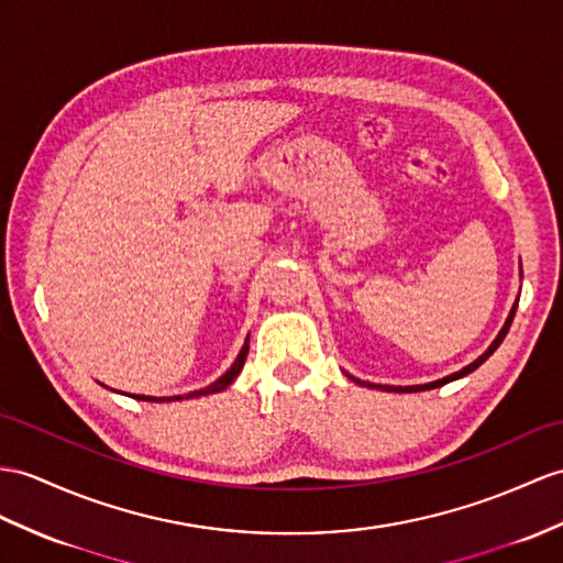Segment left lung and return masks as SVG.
Instances as JSON below:
<instances>
[{"label": "left lung", "instance_id": "1", "mask_svg": "<svg viewBox=\"0 0 563 563\" xmlns=\"http://www.w3.org/2000/svg\"><path fill=\"white\" fill-rule=\"evenodd\" d=\"M516 308H518V300L514 303V308H511V312H509V318H506V322H504V327H501V332L497 334V339L492 341V346L479 355L477 361H473L471 365H465L463 369H459V373H454V375H449V377H442V379H437V382H430V385H416V387H382V385H369V382H361V379H355V377H351L353 382H358V385H365V387H369V389H385V391H404V394H408V391H424V389H437V387H442V385H446V382H454V379H459V377H465V375H471L473 369H477L479 365H483L492 353H495L497 349H499V344L504 341V336L509 334V327H511V322H514V314H516Z\"/></svg>", "mask_w": 563, "mask_h": 563}]
</instances>
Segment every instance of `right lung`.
Wrapping results in <instances>:
<instances>
[{
  "instance_id": "add662e5",
  "label": "right lung",
  "mask_w": 563,
  "mask_h": 563,
  "mask_svg": "<svg viewBox=\"0 0 563 563\" xmlns=\"http://www.w3.org/2000/svg\"><path fill=\"white\" fill-rule=\"evenodd\" d=\"M245 358H249V339H245V344H243V349H241V353H239V358L234 361V365H231L227 373L219 377V379H214L210 387H205V389H198V391H190V394H186V396H141V394H135L133 399H141V401H155V404H164V401H181V399H196V396H208V394H217V391H222V389H227L231 382H234L236 377H239V373L243 369V363H245Z\"/></svg>"
}]
</instances>
